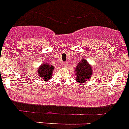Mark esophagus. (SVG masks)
<instances>
[{
  "label": "esophagus",
  "mask_w": 129,
  "mask_h": 129,
  "mask_svg": "<svg viewBox=\"0 0 129 129\" xmlns=\"http://www.w3.org/2000/svg\"><path fill=\"white\" fill-rule=\"evenodd\" d=\"M63 66L64 67H67L68 66V62L63 63Z\"/></svg>",
  "instance_id": "34e87169"
}]
</instances>
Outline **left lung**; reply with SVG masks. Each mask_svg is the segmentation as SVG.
<instances>
[{
	"mask_svg": "<svg viewBox=\"0 0 129 129\" xmlns=\"http://www.w3.org/2000/svg\"><path fill=\"white\" fill-rule=\"evenodd\" d=\"M76 80L79 84H84L92 77L93 69L92 65L87 61L86 59H82L80 61L77 66L75 68Z\"/></svg>",
	"mask_w": 129,
	"mask_h": 129,
	"instance_id": "left-lung-1",
	"label": "left lung"
}]
</instances>
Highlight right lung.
Here are the masks:
<instances>
[{"instance_id":"right-lung-1","label":"right lung","mask_w":129,"mask_h":129,"mask_svg":"<svg viewBox=\"0 0 129 129\" xmlns=\"http://www.w3.org/2000/svg\"><path fill=\"white\" fill-rule=\"evenodd\" d=\"M55 67L49 63L44 62L37 68V72L39 79H43L44 81H49L53 76V72Z\"/></svg>"}]
</instances>
